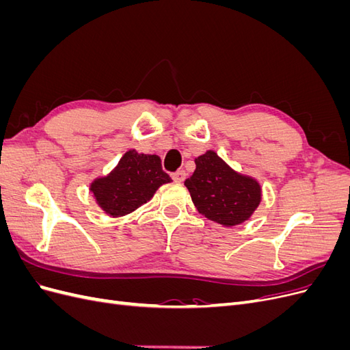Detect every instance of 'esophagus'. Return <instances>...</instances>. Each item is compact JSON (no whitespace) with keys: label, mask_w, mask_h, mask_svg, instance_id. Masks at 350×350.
I'll use <instances>...</instances> for the list:
<instances>
[{"label":"esophagus","mask_w":350,"mask_h":350,"mask_svg":"<svg viewBox=\"0 0 350 350\" xmlns=\"http://www.w3.org/2000/svg\"><path fill=\"white\" fill-rule=\"evenodd\" d=\"M171 176H172V179H174L175 183H183L184 179H185V176H187V174H185V171H176Z\"/></svg>","instance_id":"obj_1"}]
</instances>
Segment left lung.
<instances>
[{"label": "left lung", "mask_w": 350, "mask_h": 350, "mask_svg": "<svg viewBox=\"0 0 350 350\" xmlns=\"http://www.w3.org/2000/svg\"><path fill=\"white\" fill-rule=\"evenodd\" d=\"M184 184L200 213L228 228L248 220L261 201L256 179L235 172L213 150L196 159V171Z\"/></svg>", "instance_id": "left-lung-1"}]
</instances>
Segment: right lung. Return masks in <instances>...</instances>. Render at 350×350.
Instances as JSON below:
<instances>
[{
  "instance_id": "1",
  "label": "right lung",
  "mask_w": 350,
  "mask_h": 350,
  "mask_svg": "<svg viewBox=\"0 0 350 350\" xmlns=\"http://www.w3.org/2000/svg\"><path fill=\"white\" fill-rule=\"evenodd\" d=\"M167 183L171 178L163 172L161 157L129 150L109 175L94 179L90 191L105 213L120 217L147 203Z\"/></svg>"
}]
</instances>
